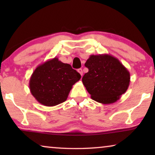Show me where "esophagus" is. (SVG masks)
Here are the masks:
<instances>
[{
  "instance_id": "esophagus-1",
  "label": "esophagus",
  "mask_w": 155,
  "mask_h": 155,
  "mask_svg": "<svg viewBox=\"0 0 155 155\" xmlns=\"http://www.w3.org/2000/svg\"><path fill=\"white\" fill-rule=\"evenodd\" d=\"M78 72L80 74V75H81V76H82V75H83V72H82V68H79V69H78Z\"/></svg>"
}]
</instances>
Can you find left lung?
Masks as SVG:
<instances>
[{
    "mask_svg": "<svg viewBox=\"0 0 155 155\" xmlns=\"http://www.w3.org/2000/svg\"><path fill=\"white\" fill-rule=\"evenodd\" d=\"M84 65L89 71L82 81L94 101L104 104L114 103L128 90L130 73L113 56L91 55Z\"/></svg>",
    "mask_w": 155,
    "mask_h": 155,
    "instance_id": "left-lung-1",
    "label": "left lung"
}]
</instances>
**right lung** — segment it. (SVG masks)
I'll return each mask as SVG.
<instances>
[{
    "label": "right lung",
    "mask_w": 155,
    "mask_h": 155,
    "mask_svg": "<svg viewBox=\"0 0 155 155\" xmlns=\"http://www.w3.org/2000/svg\"><path fill=\"white\" fill-rule=\"evenodd\" d=\"M81 75L71 65L58 58L38 65L29 80V90L38 102L46 107L63 103Z\"/></svg>",
    "instance_id": "1"
}]
</instances>
